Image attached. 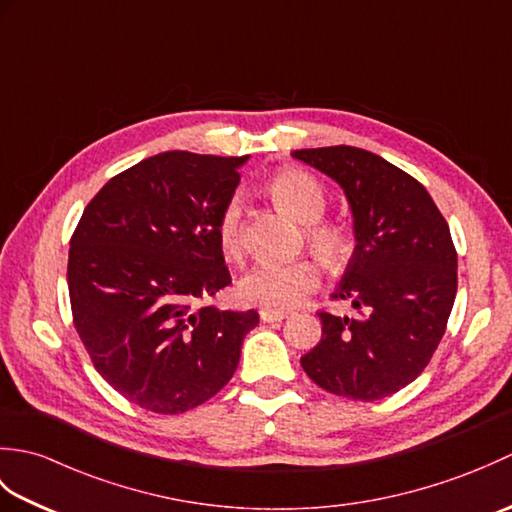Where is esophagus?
I'll use <instances>...</instances> for the list:
<instances>
[{
  "instance_id": "obj_1",
  "label": "esophagus",
  "mask_w": 512,
  "mask_h": 512,
  "mask_svg": "<svg viewBox=\"0 0 512 512\" xmlns=\"http://www.w3.org/2000/svg\"><path fill=\"white\" fill-rule=\"evenodd\" d=\"M259 317H262V321L264 323H279V321H284L288 314L286 312H275V310H259Z\"/></svg>"
}]
</instances>
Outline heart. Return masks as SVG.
Masks as SVG:
<instances>
[{"mask_svg":"<svg viewBox=\"0 0 512 512\" xmlns=\"http://www.w3.org/2000/svg\"><path fill=\"white\" fill-rule=\"evenodd\" d=\"M270 193L279 206L295 215L306 228L308 244L328 262H339L347 253V237L339 226L317 222L328 209V198L319 180L301 169L279 171L270 182ZM217 242L226 257H237L242 250V204L231 198L217 217ZM323 273L314 259L297 262H259L237 281V297L250 306L284 312L299 306L321 286Z\"/></svg>","mask_w":512,"mask_h":512,"instance_id":"1","label":"heart"}]
</instances>
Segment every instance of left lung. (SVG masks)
Returning a JSON list of instances; mask_svg holds the SVG:
<instances>
[{
    "label": "left lung",
    "mask_w": 512,
    "mask_h": 512,
    "mask_svg": "<svg viewBox=\"0 0 512 512\" xmlns=\"http://www.w3.org/2000/svg\"><path fill=\"white\" fill-rule=\"evenodd\" d=\"M341 184L354 217V253L332 299L356 317L319 312L321 341L301 367L321 389L380 400L416 380L447 330L458 292L449 224L422 184L372 151L336 145L292 151Z\"/></svg>",
    "instance_id": "left-lung-1"
}]
</instances>
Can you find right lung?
<instances>
[{
    "label": "right lung",
    "instance_id": "obj_1",
    "mask_svg": "<svg viewBox=\"0 0 512 512\" xmlns=\"http://www.w3.org/2000/svg\"><path fill=\"white\" fill-rule=\"evenodd\" d=\"M248 156L165 151L118 173L70 239L74 328L129 402L176 416L233 378L255 310L195 306L231 284L217 217Z\"/></svg>",
    "mask_w": 512,
    "mask_h": 512
}]
</instances>
